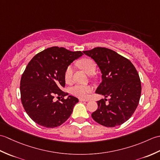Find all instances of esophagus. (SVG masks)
I'll return each instance as SVG.
<instances>
[{"instance_id": "obj_1", "label": "esophagus", "mask_w": 160, "mask_h": 160, "mask_svg": "<svg viewBox=\"0 0 160 160\" xmlns=\"http://www.w3.org/2000/svg\"><path fill=\"white\" fill-rule=\"evenodd\" d=\"M80 102H88L89 100H85V99H80Z\"/></svg>"}]
</instances>
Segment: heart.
Returning <instances> with one entry per match:
<instances>
[{
  "label": "heart",
  "mask_w": 160,
  "mask_h": 160,
  "mask_svg": "<svg viewBox=\"0 0 160 160\" xmlns=\"http://www.w3.org/2000/svg\"><path fill=\"white\" fill-rule=\"evenodd\" d=\"M79 64L81 68L88 74L92 75L96 72L97 65L95 61L92 59H83L79 62ZM73 71L74 67L72 64H70V65L66 68L65 72H64V79H65L66 82H69L72 79ZM93 87L89 85H83V84H76L71 87L70 92L73 96L78 98H84L87 97L88 94L91 93Z\"/></svg>",
  "instance_id": "obj_1"
}]
</instances>
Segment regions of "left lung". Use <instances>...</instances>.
<instances>
[{"label":"left lung","mask_w":160,"mask_h":160,"mask_svg":"<svg viewBox=\"0 0 160 160\" xmlns=\"http://www.w3.org/2000/svg\"><path fill=\"white\" fill-rule=\"evenodd\" d=\"M83 53L95 60L102 74L96 93L109 98L98 101L91 117L107 127L122 124L132 116L140 101L142 86L136 69L128 59L105 47Z\"/></svg>","instance_id":"obj_1"}]
</instances>
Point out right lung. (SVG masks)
<instances>
[{
	"mask_svg": "<svg viewBox=\"0 0 160 160\" xmlns=\"http://www.w3.org/2000/svg\"><path fill=\"white\" fill-rule=\"evenodd\" d=\"M64 47H52L37 53L30 60L20 80V98L26 113L42 127L55 128L72 113L78 99L62 91L64 72L73 60L82 56ZM62 98L55 102L54 96Z\"/></svg>",
	"mask_w": 160,
	"mask_h": 160,
	"instance_id": "obj_1",
	"label": "right lung"
}]
</instances>
